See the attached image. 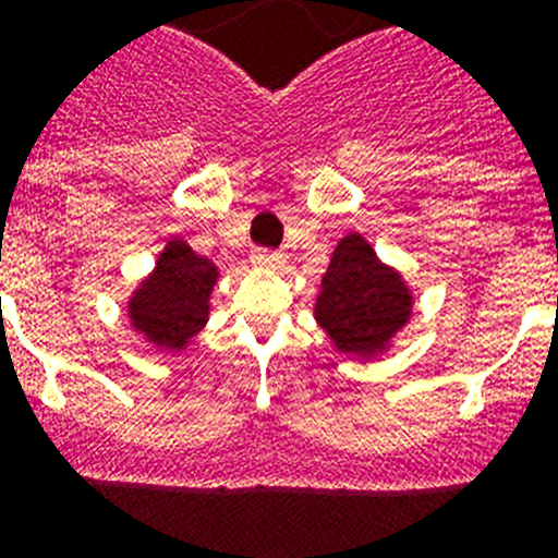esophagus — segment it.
I'll return each mask as SVG.
<instances>
[{"instance_id": "obj_1", "label": "esophagus", "mask_w": 558, "mask_h": 558, "mask_svg": "<svg viewBox=\"0 0 558 558\" xmlns=\"http://www.w3.org/2000/svg\"><path fill=\"white\" fill-rule=\"evenodd\" d=\"M283 252L280 250H258L255 255H252V260L260 266V269H278L280 264H283Z\"/></svg>"}]
</instances>
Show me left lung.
<instances>
[{
  "label": "left lung",
  "mask_w": 558,
  "mask_h": 558,
  "mask_svg": "<svg viewBox=\"0 0 558 558\" xmlns=\"http://www.w3.org/2000/svg\"><path fill=\"white\" fill-rule=\"evenodd\" d=\"M410 294L399 275L373 255L360 235H348L333 250L317 298L319 326L339 351L371 353L407 323Z\"/></svg>",
  "instance_id": "8db88e82"
}]
</instances>
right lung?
<instances>
[{
  "instance_id": "obj_1",
  "label": "right lung",
  "mask_w": 558,
  "mask_h": 558,
  "mask_svg": "<svg viewBox=\"0 0 558 558\" xmlns=\"http://www.w3.org/2000/svg\"><path fill=\"white\" fill-rule=\"evenodd\" d=\"M216 266L198 258L185 241H171L151 280L134 294V326L159 348H182L207 319V298L216 283Z\"/></svg>"
}]
</instances>
